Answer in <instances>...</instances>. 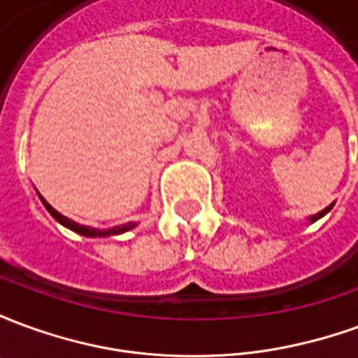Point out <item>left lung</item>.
Wrapping results in <instances>:
<instances>
[{
	"label": "left lung",
	"mask_w": 358,
	"mask_h": 358,
	"mask_svg": "<svg viewBox=\"0 0 358 358\" xmlns=\"http://www.w3.org/2000/svg\"><path fill=\"white\" fill-rule=\"evenodd\" d=\"M331 207H334V203H331L330 207H326V209H324V210H320V213H316L315 217H310V220H313V222H315V220H318V218H320V217H324V215H326V213H328V210H330Z\"/></svg>",
	"instance_id": "1"
}]
</instances>
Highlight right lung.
<instances>
[{
  "label": "right lung",
  "mask_w": 358,
  "mask_h": 358,
  "mask_svg": "<svg viewBox=\"0 0 358 358\" xmlns=\"http://www.w3.org/2000/svg\"><path fill=\"white\" fill-rule=\"evenodd\" d=\"M40 199H42V203L45 205V209L50 210V215L55 218L57 222H61V224L66 226V228H71L73 232L86 236V238H95V236H115V234H122V232H126V230H130V228H134V226H136V224H132V222H128V224L117 226V228H110V230H95V228H88V226L76 224V222H74V220H71V218L63 217L61 213H57V210L51 207L50 203L43 199L42 195H40Z\"/></svg>",
  "instance_id": "right-lung-1"
}]
</instances>
